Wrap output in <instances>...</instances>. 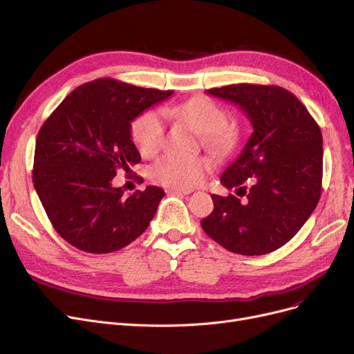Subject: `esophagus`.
<instances>
[{
	"instance_id": "esophagus-1",
	"label": "esophagus",
	"mask_w": 354,
	"mask_h": 354,
	"mask_svg": "<svg viewBox=\"0 0 354 354\" xmlns=\"http://www.w3.org/2000/svg\"><path fill=\"white\" fill-rule=\"evenodd\" d=\"M192 191L191 189H180V188H171V189H167V194H171V195H188V194H191Z\"/></svg>"
}]
</instances>
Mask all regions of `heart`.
<instances>
[{
	"mask_svg": "<svg viewBox=\"0 0 354 354\" xmlns=\"http://www.w3.org/2000/svg\"><path fill=\"white\" fill-rule=\"evenodd\" d=\"M163 118H175L189 124L199 133L201 143L218 155L232 151L238 140L235 123L224 120L225 111L207 97H194L178 104H169L159 111L149 110L132 123V138L143 156L155 155L163 140ZM211 169L202 156L165 155L151 166V178L165 187L187 189L196 187Z\"/></svg>",
	"mask_w": 354,
	"mask_h": 354,
	"instance_id": "b5f03b06",
	"label": "heart"
}]
</instances>
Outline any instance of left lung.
I'll return each instance as SVG.
<instances>
[{
    "mask_svg": "<svg viewBox=\"0 0 354 354\" xmlns=\"http://www.w3.org/2000/svg\"><path fill=\"white\" fill-rule=\"evenodd\" d=\"M244 111L254 132L221 176L236 195H211L214 211L201 221L219 245L264 255L300 231L322 195L323 136L306 106L278 86L231 84L207 90Z\"/></svg>",
    "mask_w": 354,
    "mask_h": 354,
    "instance_id": "8db88e82",
    "label": "left lung"
}]
</instances>
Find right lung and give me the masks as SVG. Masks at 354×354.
I'll return each instance as SVG.
<instances>
[{
	"mask_svg": "<svg viewBox=\"0 0 354 354\" xmlns=\"http://www.w3.org/2000/svg\"><path fill=\"white\" fill-rule=\"evenodd\" d=\"M172 93L97 79L74 88L41 126L34 188L54 230L73 247L109 254L149 227L165 191L147 187L124 198L111 180L140 162L130 123Z\"/></svg>",
	"mask_w": 354,
	"mask_h": 354,
	"instance_id": "1",
	"label": "right lung"
}]
</instances>
